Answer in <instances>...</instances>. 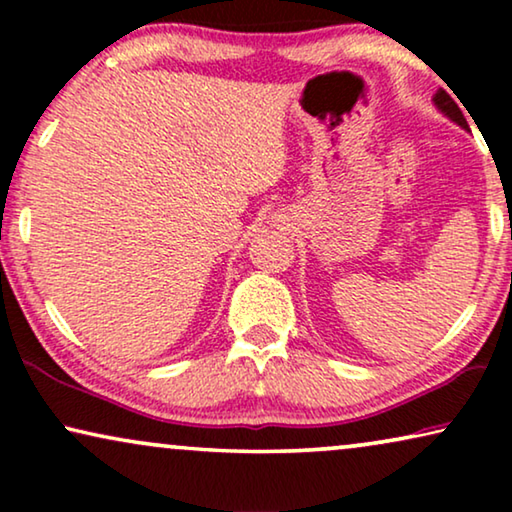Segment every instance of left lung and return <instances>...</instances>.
I'll return each instance as SVG.
<instances>
[{
  "label": "left lung",
  "mask_w": 512,
  "mask_h": 512,
  "mask_svg": "<svg viewBox=\"0 0 512 512\" xmlns=\"http://www.w3.org/2000/svg\"><path fill=\"white\" fill-rule=\"evenodd\" d=\"M433 104H436V109L440 111V114H445L447 118H450L452 123H457V125H461V128L464 130H468V123H466V118H464V114H461V109H459V104L452 100L450 95L445 93L443 88L438 90L436 95H433Z\"/></svg>",
  "instance_id": "8db88e82"
}]
</instances>
